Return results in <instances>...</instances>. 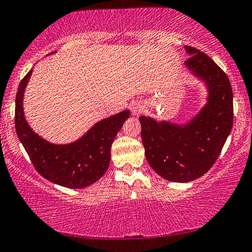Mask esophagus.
I'll return each instance as SVG.
<instances>
[{
	"label": "esophagus",
	"mask_w": 252,
	"mask_h": 252,
	"mask_svg": "<svg viewBox=\"0 0 252 252\" xmlns=\"http://www.w3.org/2000/svg\"><path fill=\"white\" fill-rule=\"evenodd\" d=\"M130 109L133 115H139L144 111V105L141 104L140 101H133L132 104L130 105Z\"/></svg>",
	"instance_id": "34e87169"
}]
</instances>
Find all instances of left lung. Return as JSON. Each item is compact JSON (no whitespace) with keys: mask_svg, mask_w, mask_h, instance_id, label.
<instances>
[{"mask_svg":"<svg viewBox=\"0 0 252 252\" xmlns=\"http://www.w3.org/2000/svg\"><path fill=\"white\" fill-rule=\"evenodd\" d=\"M185 66L208 89L207 104L185 125L140 116L148 164L169 182L189 183L207 173L233 126V91L226 74L210 57L185 45Z\"/></svg>","mask_w":252,"mask_h":252,"instance_id":"obj_1","label":"left lung"}]
</instances>
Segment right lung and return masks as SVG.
Segmentation results:
<instances>
[{
	"label": "right lung",
	"instance_id": "add662e5",
	"mask_svg": "<svg viewBox=\"0 0 252 252\" xmlns=\"http://www.w3.org/2000/svg\"><path fill=\"white\" fill-rule=\"evenodd\" d=\"M55 54V52H52ZM33 69L21 80L16 95L15 125L19 140L36 171L49 182L67 189H83L104 176L111 162L114 138L130 112L126 109L95 123L70 144L49 143L28 125L24 113V92Z\"/></svg>",
	"mask_w": 252,
	"mask_h": 252
}]
</instances>
